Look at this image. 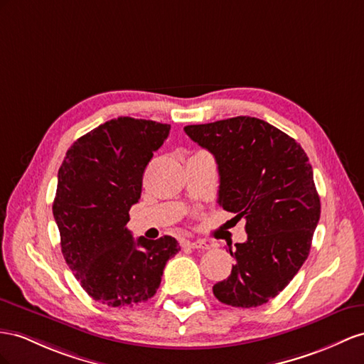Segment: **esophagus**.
<instances>
[{"instance_id":"1","label":"esophagus","mask_w":364,"mask_h":364,"mask_svg":"<svg viewBox=\"0 0 364 364\" xmlns=\"http://www.w3.org/2000/svg\"><path fill=\"white\" fill-rule=\"evenodd\" d=\"M184 246L186 247H191V249H209V245L206 243V241H201V240H197V241L186 240L184 241Z\"/></svg>"}]
</instances>
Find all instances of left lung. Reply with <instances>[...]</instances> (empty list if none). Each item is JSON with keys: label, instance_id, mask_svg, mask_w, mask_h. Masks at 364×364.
<instances>
[{"label": "left lung", "instance_id": "left-lung-1", "mask_svg": "<svg viewBox=\"0 0 364 364\" xmlns=\"http://www.w3.org/2000/svg\"><path fill=\"white\" fill-rule=\"evenodd\" d=\"M184 132L215 156L220 206L246 220L247 240L229 249L235 264L213 295L234 307L262 306L309 255L320 220L309 158L294 138L254 117L186 126Z\"/></svg>", "mask_w": 364, "mask_h": 364}]
</instances>
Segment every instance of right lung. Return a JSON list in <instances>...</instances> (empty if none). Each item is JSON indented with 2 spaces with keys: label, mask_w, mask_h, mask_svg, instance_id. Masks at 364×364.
Listing matches in <instances>:
<instances>
[{
  "label": "right lung",
  "mask_w": 364,
  "mask_h": 364,
  "mask_svg": "<svg viewBox=\"0 0 364 364\" xmlns=\"http://www.w3.org/2000/svg\"><path fill=\"white\" fill-rule=\"evenodd\" d=\"M171 124L119 117L70 146L58 171L53 218L61 252L81 287L112 307H132L160 287L178 241L134 240L129 210L141 197L143 173Z\"/></svg>",
  "instance_id": "obj_1"
}]
</instances>
